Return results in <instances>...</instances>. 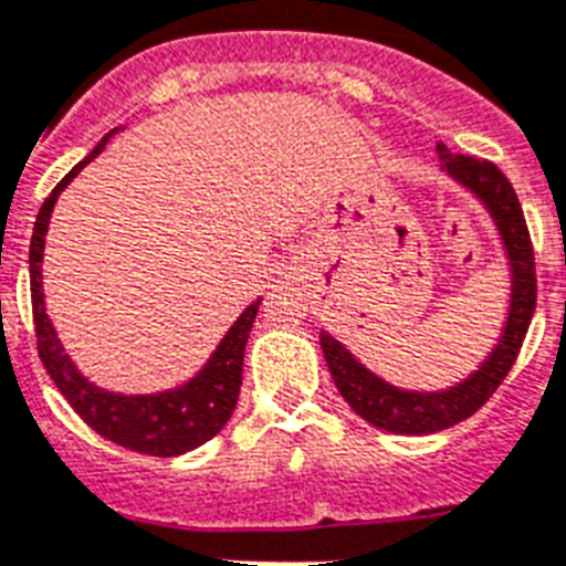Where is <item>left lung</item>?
Returning <instances> with one entry per match:
<instances>
[{"label": "left lung", "instance_id": "1", "mask_svg": "<svg viewBox=\"0 0 566 566\" xmlns=\"http://www.w3.org/2000/svg\"><path fill=\"white\" fill-rule=\"evenodd\" d=\"M437 149H440V161L448 176H454L460 185H465L478 196L501 231L509 265H512V301H509L506 329H503L497 347L492 349V356L485 358L483 367L471 373L465 381L440 390V394H413V390H399V387L387 385L373 376L364 364H358L353 353L338 344L333 335L321 333V349H324L326 367L333 373L338 394L347 399V405L358 417L390 433H437L478 413L512 370L526 338V329H530L535 297H538L535 251H532L524 208L517 202L512 181L485 158L460 156V153H451L446 144H437Z\"/></svg>", "mask_w": 566, "mask_h": 566}]
</instances>
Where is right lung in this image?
Masks as SVG:
<instances>
[{
    "label": "right lung",
    "mask_w": 566,
    "mask_h": 566,
    "mask_svg": "<svg viewBox=\"0 0 566 566\" xmlns=\"http://www.w3.org/2000/svg\"><path fill=\"white\" fill-rule=\"evenodd\" d=\"M112 133L88 153L86 161L101 153L109 142ZM74 167L57 188L51 190V196L42 202L40 213H36L34 233H31V251H28V263H31V310H34V333H36V353L51 376V381L57 385L65 401L72 405L74 413L83 422L106 437L115 446H124L129 451L149 457H176L185 451L205 446L213 440L226 422L231 419L233 408H237V396H240L242 385V356H245V340H249L251 324H254L260 301H254L249 310L237 317V324L228 329L217 353L205 364V370L199 376L190 378L188 385L167 390V394L153 396H120L106 394L101 387L74 370V364L63 353L54 326H51L49 315H45V301H42V249H45V231H49V219L57 193L69 185V181L81 172V167Z\"/></svg>",
    "instance_id": "1"
}]
</instances>
